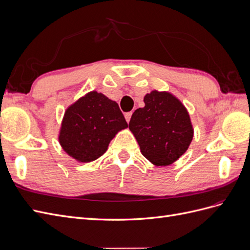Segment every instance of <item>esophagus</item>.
Returning a JSON list of instances; mask_svg holds the SVG:
<instances>
[{"label": "esophagus", "instance_id": "1", "mask_svg": "<svg viewBox=\"0 0 250 250\" xmlns=\"http://www.w3.org/2000/svg\"><path fill=\"white\" fill-rule=\"evenodd\" d=\"M131 116H132V111H129V112H126L125 113V119L127 121V123H129V121L131 119Z\"/></svg>", "mask_w": 250, "mask_h": 250}]
</instances>
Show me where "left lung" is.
I'll return each instance as SVG.
<instances>
[{
  "label": "left lung",
  "mask_w": 250,
  "mask_h": 250,
  "mask_svg": "<svg viewBox=\"0 0 250 250\" xmlns=\"http://www.w3.org/2000/svg\"><path fill=\"white\" fill-rule=\"evenodd\" d=\"M145 106L135 110L129 129L142 154L155 166H169L188 150L194 129L185 105L169 92L152 90L144 97Z\"/></svg>",
  "instance_id": "8db88e82"
}]
</instances>
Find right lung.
Here are the masks:
<instances>
[{
	"mask_svg": "<svg viewBox=\"0 0 250 250\" xmlns=\"http://www.w3.org/2000/svg\"><path fill=\"white\" fill-rule=\"evenodd\" d=\"M127 127L118 103L93 90L66 108L58 141L71 157L88 163L104 154L110 141Z\"/></svg>",
	"mask_w": 250,
	"mask_h": 250,
	"instance_id": "right-lung-1",
	"label": "right lung"
}]
</instances>
